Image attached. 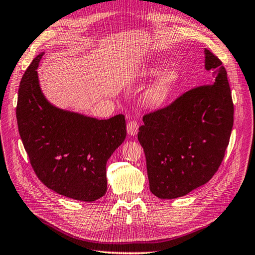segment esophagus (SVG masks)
Wrapping results in <instances>:
<instances>
[{
	"instance_id": "obj_1",
	"label": "esophagus",
	"mask_w": 255,
	"mask_h": 255,
	"mask_svg": "<svg viewBox=\"0 0 255 255\" xmlns=\"http://www.w3.org/2000/svg\"><path fill=\"white\" fill-rule=\"evenodd\" d=\"M137 129H139V124L136 121H130L127 124V132L130 135H135L137 133Z\"/></svg>"
}]
</instances>
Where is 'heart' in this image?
Segmentation results:
<instances>
[{
  "instance_id": "1",
  "label": "heart",
  "mask_w": 255,
  "mask_h": 255,
  "mask_svg": "<svg viewBox=\"0 0 255 255\" xmlns=\"http://www.w3.org/2000/svg\"><path fill=\"white\" fill-rule=\"evenodd\" d=\"M161 70L159 66H155L148 69L147 75L155 76ZM179 80L178 72L175 70H168L159 78L158 81L149 87L145 94V101L150 106H159L163 104L169 98L171 93Z\"/></svg>"
}]
</instances>
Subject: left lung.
Segmentation results:
<instances>
[{
  "mask_svg": "<svg viewBox=\"0 0 255 255\" xmlns=\"http://www.w3.org/2000/svg\"><path fill=\"white\" fill-rule=\"evenodd\" d=\"M205 68L212 83L143 116L137 140L149 189L159 199H176L206 184L224 158L234 123L232 92L222 62L207 49Z\"/></svg>",
  "mask_w": 255,
  "mask_h": 255,
  "instance_id": "left-lung-1",
  "label": "left lung"
}]
</instances>
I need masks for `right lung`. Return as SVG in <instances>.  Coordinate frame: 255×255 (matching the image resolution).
<instances>
[{
    "label": "right lung",
    "mask_w": 255,
    "mask_h": 255,
    "mask_svg": "<svg viewBox=\"0 0 255 255\" xmlns=\"http://www.w3.org/2000/svg\"><path fill=\"white\" fill-rule=\"evenodd\" d=\"M33 60L21 79L17 123L23 146L43 185L67 198L93 202L107 192L108 159L126 137L123 114L96 120L48 103Z\"/></svg>",
    "instance_id": "obj_1"
}]
</instances>
